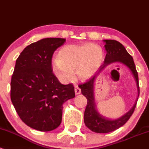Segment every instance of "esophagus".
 <instances>
[{
	"mask_svg": "<svg viewBox=\"0 0 149 149\" xmlns=\"http://www.w3.org/2000/svg\"><path fill=\"white\" fill-rule=\"evenodd\" d=\"M74 92H75V94L76 95H79L81 93V90L79 88V87H78V86H75Z\"/></svg>",
	"mask_w": 149,
	"mask_h": 149,
	"instance_id": "1",
	"label": "esophagus"
}]
</instances>
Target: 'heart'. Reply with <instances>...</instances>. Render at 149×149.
<instances>
[{"mask_svg":"<svg viewBox=\"0 0 149 149\" xmlns=\"http://www.w3.org/2000/svg\"><path fill=\"white\" fill-rule=\"evenodd\" d=\"M103 59V52L95 44L67 45L58 52V59L52 62L54 74L65 82L74 79V70L81 79L91 77Z\"/></svg>","mask_w":149,"mask_h":149,"instance_id":"obj_1","label":"heart"}]
</instances>
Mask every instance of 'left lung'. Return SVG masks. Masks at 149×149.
<instances>
[{
  "instance_id": "1",
  "label": "left lung",
  "mask_w": 149,
  "mask_h": 149,
  "mask_svg": "<svg viewBox=\"0 0 149 149\" xmlns=\"http://www.w3.org/2000/svg\"><path fill=\"white\" fill-rule=\"evenodd\" d=\"M105 42V48L107 54L104 59V64H102L98 69L97 72L93 77L87 79V82L80 84L78 87L81 89L82 94L87 98V103L86 106L85 114H84V121L86 126L92 131L99 133H107L118 129L123 126L125 123L129 120L133 115L136 108L137 101L129 111L124 116L116 120H110L103 117L97 111L95 103L94 93H93V86L94 82L97 75L108 64L113 62H120L126 65L131 70L132 74L136 79L138 88V96H139L140 89L139 85V75L136 71V66L133 57L126 51L125 47L119 41L116 40H104Z\"/></svg>"
}]
</instances>
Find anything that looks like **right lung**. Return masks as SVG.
Segmentation results:
<instances>
[{
  "label": "right lung",
  "instance_id": "add662e5",
  "mask_svg": "<svg viewBox=\"0 0 149 149\" xmlns=\"http://www.w3.org/2000/svg\"><path fill=\"white\" fill-rule=\"evenodd\" d=\"M64 42L61 38L41 39L26 47L16 59L10 99L21 120L37 131L59 127L62 105L75 97L72 84H61L52 71L54 52Z\"/></svg>",
  "mask_w": 149,
  "mask_h": 149
}]
</instances>
